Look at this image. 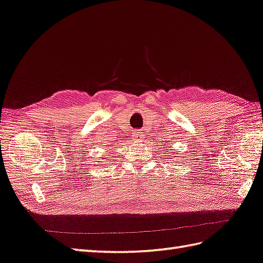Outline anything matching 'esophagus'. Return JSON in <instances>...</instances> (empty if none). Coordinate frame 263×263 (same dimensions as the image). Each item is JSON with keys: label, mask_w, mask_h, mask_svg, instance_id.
Returning <instances> with one entry per match:
<instances>
[{"label": "esophagus", "mask_w": 263, "mask_h": 263, "mask_svg": "<svg viewBox=\"0 0 263 263\" xmlns=\"http://www.w3.org/2000/svg\"><path fill=\"white\" fill-rule=\"evenodd\" d=\"M143 137H144V134H143V132L141 130H136V131L133 132V138L134 139L140 140V139H142Z\"/></svg>", "instance_id": "obj_1"}]
</instances>
